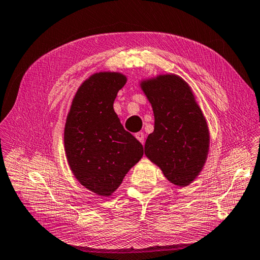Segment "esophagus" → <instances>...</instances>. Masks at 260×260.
I'll use <instances>...</instances> for the list:
<instances>
[{
	"mask_svg": "<svg viewBox=\"0 0 260 260\" xmlns=\"http://www.w3.org/2000/svg\"><path fill=\"white\" fill-rule=\"evenodd\" d=\"M135 138L138 139L142 144L144 143V133H143V132H139V133H136Z\"/></svg>",
	"mask_w": 260,
	"mask_h": 260,
	"instance_id": "esophagus-1",
	"label": "esophagus"
}]
</instances>
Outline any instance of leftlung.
<instances>
[{"label":"left lung","instance_id":"obj_1","mask_svg":"<svg viewBox=\"0 0 260 260\" xmlns=\"http://www.w3.org/2000/svg\"><path fill=\"white\" fill-rule=\"evenodd\" d=\"M151 103L155 129L144 153L173 184L186 187L203 169L209 152V128L188 83L175 74L141 82Z\"/></svg>","mask_w":260,"mask_h":260}]
</instances>
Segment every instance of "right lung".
<instances>
[{"label":"right lung","instance_id":"obj_1","mask_svg":"<svg viewBox=\"0 0 260 260\" xmlns=\"http://www.w3.org/2000/svg\"><path fill=\"white\" fill-rule=\"evenodd\" d=\"M117 72H100L79 87L64 131L70 169L83 187L110 196L143 156V147L124 129L113 102L126 83Z\"/></svg>","mask_w":260,"mask_h":260}]
</instances>
